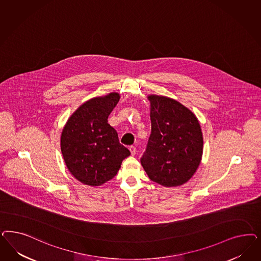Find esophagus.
Returning <instances> with one entry per match:
<instances>
[{"instance_id":"1","label":"esophagus","mask_w":261,"mask_h":261,"mask_svg":"<svg viewBox=\"0 0 261 261\" xmlns=\"http://www.w3.org/2000/svg\"><path fill=\"white\" fill-rule=\"evenodd\" d=\"M129 151H130L132 155H135V153H136V148H135V146H130L129 147Z\"/></svg>"}]
</instances>
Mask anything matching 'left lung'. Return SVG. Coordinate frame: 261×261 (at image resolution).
I'll return each mask as SVG.
<instances>
[{
    "label": "left lung",
    "mask_w": 261,
    "mask_h": 261,
    "mask_svg": "<svg viewBox=\"0 0 261 261\" xmlns=\"http://www.w3.org/2000/svg\"><path fill=\"white\" fill-rule=\"evenodd\" d=\"M151 133L141 164L150 179L165 187L187 182L202 155V129L193 112L164 96L150 95Z\"/></svg>",
    "instance_id": "8db88e82"
}]
</instances>
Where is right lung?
Instances as JSON below:
<instances>
[{
    "mask_svg": "<svg viewBox=\"0 0 261 261\" xmlns=\"http://www.w3.org/2000/svg\"><path fill=\"white\" fill-rule=\"evenodd\" d=\"M120 100L116 92L85 101L68 119L60 148L70 173L84 185L100 186L116 176L130 151L119 142L108 118Z\"/></svg>",
    "mask_w": 261,
    "mask_h": 261,
    "instance_id": "1",
    "label": "right lung"
}]
</instances>
